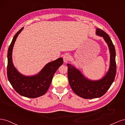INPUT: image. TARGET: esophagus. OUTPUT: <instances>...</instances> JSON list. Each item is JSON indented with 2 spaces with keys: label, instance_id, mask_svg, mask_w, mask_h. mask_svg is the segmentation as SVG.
Listing matches in <instances>:
<instances>
[{
  "label": "esophagus",
  "instance_id": "1",
  "mask_svg": "<svg viewBox=\"0 0 125 125\" xmlns=\"http://www.w3.org/2000/svg\"><path fill=\"white\" fill-rule=\"evenodd\" d=\"M70 59V56L69 54H66L64 55L63 57V61L65 62H67L69 61Z\"/></svg>",
  "mask_w": 125,
  "mask_h": 125
}]
</instances>
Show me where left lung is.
<instances>
[{
  "label": "left lung",
  "instance_id": "8db88e82",
  "mask_svg": "<svg viewBox=\"0 0 125 125\" xmlns=\"http://www.w3.org/2000/svg\"><path fill=\"white\" fill-rule=\"evenodd\" d=\"M96 33L103 37L110 51V67L105 77L100 80L91 81L86 79L73 66L67 64L68 77L72 90L77 95L85 99H95L104 95L114 82L116 73V51L114 44L109 35L102 30L96 29Z\"/></svg>",
  "mask_w": 125,
  "mask_h": 125
}]
</instances>
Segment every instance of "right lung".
Listing matches in <instances>:
<instances>
[{
    "label": "right lung",
    "instance_id": "right-lung-1",
    "mask_svg": "<svg viewBox=\"0 0 125 125\" xmlns=\"http://www.w3.org/2000/svg\"><path fill=\"white\" fill-rule=\"evenodd\" d=\"M23 28L14 36L8 51L7 77L13 89L20 95L29 98H36L46 93L52 77L58 68L63 63V59L59 58L49 62L40 73L32 77L24 76L15 68L12 59V52L15 41Z\"/></svg>",
    "mask_w": 125,
    "mask_h": 125
}]
</instances>
